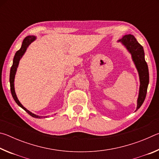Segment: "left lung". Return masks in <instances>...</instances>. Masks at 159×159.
Segmentation results:
<instances>
[{
	"mask_svg": "<svg viewBox=\"0 0 159 159\" xmlns=\"http://www.w3.org/2000/svg\"><path fill=\"white\" fill-rule=\"evenodd\" d=\"M118 42L121 43L128 52L131 54L132 59L139 74L140 85H139L138 105L136 109L137 111L143 104L146 98L147 88L149 82V69H148L147 64L144 59V49L143 47L137 41L134 36L131 34L125 35L121 39L118 40Z\"/></svg>",
	"mask_w": 159,
	"mask_h": 159,
	"instance_id": "left-lung-1",
	"label": "left lung"
}]
</instances>
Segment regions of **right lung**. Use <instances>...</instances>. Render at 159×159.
Segmentation results:
<instances>
[{
    "instance_id": "1",
    "label": "right lung",
    "mask_w": 159,
    "mask_h": 159,
    "mask_svg": "<svg viewBox=\"0 0 159 159\" xmlns=\"http://www.w3.org/2000/svg\"><path fill=\"white\" fill-rule=\"evenodd\" d=\"M36 39V37L35 36H26L25 39L23 40L22 44H21V47L20 50L17 51L15 55L14 59H13V63L12 66H11V69H10V90H11V93L12 95V98L14 99L16 103H17L19 106L21 107L24 110L28 113V114L31 116L32 117L37 118H41L42 117H47V116H38L33 114L31 111H29V110L26 109L25 107H23L22 104L20 103V102L19 101L17 95H16L15 90V85H14V81H15V77L16 74V71H17V69L19 65V63H20V60L21 58L22 57L24 54L25 53L26 49L29 47V45H30L32 42L34 41Z\"/></svg>"
}]
</instances>
